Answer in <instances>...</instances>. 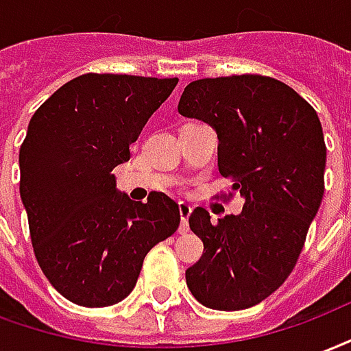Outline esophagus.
Listing matches in <instances>:
<instances>
[{
  "instance_id": "obj_1",
  "label": "esophagus",
  "mask_w": 351,
  "mask_h": 351,
  "mask_svg": "<svg viewBox=\"0 0 351 351\" xmlns=\"http://www.w3.org/2000/svg\"><path fill=\"white\" fill-rule=\"evenodd\" d=\"M178 210H180V228H178V232L180 234H186L189 230V215H191V206L189 204H186V202H178Z\"/></svg>"
}]
</instances>
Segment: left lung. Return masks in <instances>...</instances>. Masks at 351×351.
I'll return each mask as SVG.
<instances>
[{
  "label": "left lung",
  "mask_w": 351,
  "mask_h": 351,
  "mask_svg": "<svg viewBox=\"0 0 351 351\" xmlns=\"http://www.w3.org/2000/svg\"><path fill=\"white\" fill-rule=\"evenodd\" d=\"M178 113L217 132V169L243 197L240 215L210 221L204 208L189 228L204 243L186 269L204 307L240 311L287 281L324 197L326 141L311 104L287 83L261 74L204 77L184 89Z\"/></svg>",
  "instance_id": "1"
}]
</instances>
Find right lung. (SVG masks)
<instances>
[{"label": "right lung", "mask_w": 351, "mask_h": 351, "mask_svg": "<svg viewBox=\"0 0 351 351\" xmlns=\"http://www.w3.org/2000/svg\"><path fill=\"white\" fill-rule=\"evenodd\" d=\"M178 77L82 74L31 117L20 147V197L33 251L51 287L83 307H108L134 290L143 261L175 234L180 210L152 191L119 195L111 171Z\"/></svg>", "instance_id": "1"}]
</instances>
